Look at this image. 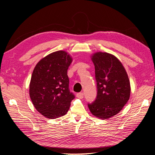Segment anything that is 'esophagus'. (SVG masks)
I'll use <instances>...</instances> for the list:
<instances>
[{
	"label": "esophagus",
	"mask_w": 155,
	"mask_h": 155,
	"mask_svg": "<svg viewBox=\"0 0 155 155\" xmlns=\"http://www.w3.org/2000/svg\"><path fill=\"white\" fill-rule=\"evenodd\" d=\"M84 92H79L77 94V97L79 99H82L84 98Z\"/></svg>",
	"instance_id": "esophagus-1"
}]
</instances>
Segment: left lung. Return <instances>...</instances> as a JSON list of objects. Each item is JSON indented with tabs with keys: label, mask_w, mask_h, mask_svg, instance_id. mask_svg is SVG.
<instances>
[{
	"label": "left lung",
	"mask_w": 155,
	"mask_h": 155,
	"mask_svg": "<svg viewBox=\"0 0 155 155\" xmlns=\"http://www.w3.org/2000/svg\"><path fill=\"white\" fill-rule=\"evenodd\" d=\"M97 96L88 107L92 114L103 119L117 114L128 101L131 87L127 73L112 54L98 52L92 56Z\"/></svg>",
	"instance_id": "obj_1"
}]
</instances>
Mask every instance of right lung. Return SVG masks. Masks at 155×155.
<instances>
[{
	"instance_id": "right-lung-1",
	"label": "right lung",
	"mask_w": 155,
	"mask_h": 155,
	"mask_svg": "<svg viewBox=\"0 0 155 155\" xmlns=\"http://www.w3.org/2000/svg\"><path fill=\"white\" fill-rule=\"evenodd\" d=\"M72 59L58 51L40 60L32 72L29 85L31 99L45 117L54 119L66 114L75 96L69 88L68 67Z\"/></svg>"
}]
</instances>
